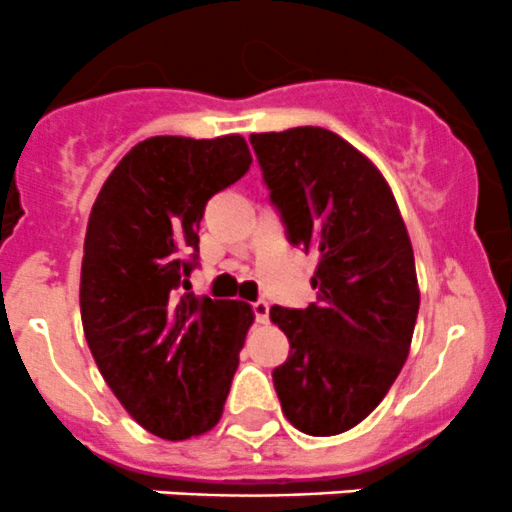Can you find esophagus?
I'll list each match as a JSON object with an SVG mask.
<instances>
[{"label": "esophagus", "mask_w": 512, "mask_h": 512, "mask_svg": "<svg viewBox=\"0 0 512 512\" xmlns=\"http://www.w3.org/2000/svg\"><path fill=\"white\" fill-rule=\"evenodd\" d=\"M252 312H255L257 322L265 324L267 319H270V304H267L265 299H257V302H252Z\"/></svg>", "instance_id": "esophagus-1"}]
</instances>
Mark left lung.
I'll return each instance as SVG.
<instances>
[{"mask_svg":"<svg viewBox=\"0 0 512 512\" xmlns=\"http://www.w3.org/2000/svg\"><path fill=\"white\" fill-rule=\"evenodd\" d=\"M250 143L287 240L319 255V302L270 309L289 339L272 381L294 428L337 436L381 404L409 356L421 302L414 247L384 175L337 133L299 126Z\"/></svg>","mask_w":512,"mask_h":512,"instance_id":"8db88e82","label":"left lung"}]
</instances>
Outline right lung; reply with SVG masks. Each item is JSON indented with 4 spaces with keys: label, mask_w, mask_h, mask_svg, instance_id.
I'll return each mask as SVG.
<instances>
[{
    "label": "right lung",
    "mask_w": 512,
    "mask_h": 512,
    "mask_svg": "<svg viewBox=\"0 0 512 512\" xmlns=\"http://www.w3.org/2000/svg\"><path fill=\"white\" fill-rule=\"evenodd\" d=\"M242 136H153L113 168L91 208L81 322L98 371L146 431L183 441L223 416L255 314L195 297L205 205L250 170Z\"/></svg>",
    "instance_id": "obj_1"
}]
</instances>
